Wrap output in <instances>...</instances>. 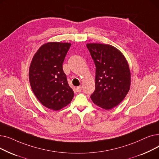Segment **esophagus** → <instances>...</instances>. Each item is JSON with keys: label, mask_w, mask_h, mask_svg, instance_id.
<instances>
[{"label": "esophagus", "mask_w": 159, "mask_h": 159, "mask_svg": "<svg viewBox=\"0 0 159 159\" xmlns=\"http://www.w3.org/2000/svg\"><path fill=\"white\" fill-rule=\"evenodd\" d=\"M76 89H77V92H81V91H82V87H81L80 86H79L77 87Z\"/></svg>", "instance_id": "34e87169"}]
</instances>
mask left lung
<instances>
[{"mask_svg":"<svg viewBox=\"0 0 159 159\" xmlns=\"http://www.w3.org/2000/svg\"><path fill=\"white\" fill-rule=\"evenodd\" d=\"M86 46L96 67L94 104L106 110L119 105L130 88L131 74L123 54L113 46L98 43Z\"/></svg>","mask_w":159,"mask_h":159,"instance_id":"8db88e82","label":"left lung"}]
</instances>
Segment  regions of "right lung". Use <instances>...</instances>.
I'll use <instances>...</instances> for the list:
<instances>
[{
	"instance_id": "obj_1",
	"label": "right lung",
	"mask_w": 159,
	"mask_h": 159,
	"mask_svg": "<svg viewBox=\"0 0 159 159\" xmlns=\"http://www.w3.org/2000/svg\"><path fill=\"white\" fill-rule=\"evenodd\" d=\"M70 43L50 42L41 46L31 61L29 79L33 92L40 102L50 110H59L74 96L62 69Z\"/></svg>"
}]
</instances>
